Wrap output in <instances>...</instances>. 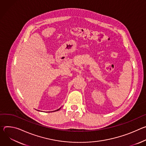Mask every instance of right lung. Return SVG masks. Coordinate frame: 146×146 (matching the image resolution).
<instances>
[{
	"label": "right lung",
	"mask_w": 146,
	"mask_h": 146,
	"mask_svg": "<svg viewBox=\"0 0 146 146\" xmlns=\"http://www.w3.org/2000/svg\"><path fill=\"white\" fill-rule=\"evenodd\" d=\"M60 108H59V109H58V110H57V111H58V110H60Z\"/></svg>",
	"instance_id": "obj_1"
}]
</instances>
